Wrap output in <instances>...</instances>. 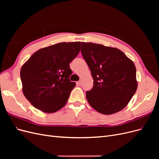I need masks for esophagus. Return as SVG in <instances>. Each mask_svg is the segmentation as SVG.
<instances>
[{
    "instance_id": "34e87169",
    "label": "esophagus",
    "mask_w": 159,
    "mask_h": 159,
    "mask_svg": "<svg viewBox=\"0 0 159 159\" xmlns=\"http://www.w3.org/2000/svg\"><path fill=\"white\" fill-rule=\"evenodd\" d=\"M77 85H79V86H81V81H79L77 82Z\"/></svg>"
}]
</instances>
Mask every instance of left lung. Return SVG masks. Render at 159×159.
Instances as JSON below:
<instances>
[{"mask_svg": "<svg viewBox=\"0 0 159 159\" xmlns=\"http://www.w3.org/2000/svg\"><path fill=\"white\" fill-rule=\"evenodd\" d=\"M81 52L93 79L86 92L89 105L104 115L124 109L137 89L133 61L117 48L92 42H81Z\"/></svg>", "mask_w": 159, "mask_h": 159, "instance_id": "left-lung-1", "label": "left lung"}]
</instances>
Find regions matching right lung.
I'll return each mask as SVG.
<instances>
[{
    "mask_svg": "<svg viewBox=\"0 0 159 159\" xmlns=\"http://www.w3.org/2000/svg\"><path fill=\"white\" fill-rule=\"evenodd\" d=\"M80 42H61L38 50L22 66V92L35 108L54 113L66 104L75 82L70 63L80 51Z\"/></svg>",
    "mask_w": 159,
    "mask_h": 159,
    "instance_id": "add662e5",
    "label": "right lung"
}]
</instances>
